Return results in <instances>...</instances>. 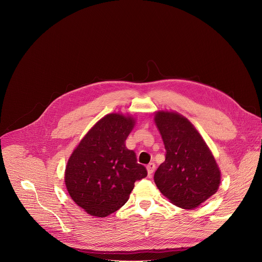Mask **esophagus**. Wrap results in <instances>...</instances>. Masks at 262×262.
I'll list each match as a JSON object with an SVG mask.
<instances>
[{
    "instance_id": "1",
    "label": "esophagus",
    "mask_w": 262,
    "mask_h": 262,
    "mask_svg": "<svg viewBox=\"0 0 262 262\" xmlns=\"http://www.w3.org/2000/svg\"><path fill=\"white\" fill-rule=\"evenodd\" d=\"M154 170H155V163H153V162L149 163V164L147 165V171H148V176H149V177H152V174H153Z\"/></svg>"
}]
</instances>
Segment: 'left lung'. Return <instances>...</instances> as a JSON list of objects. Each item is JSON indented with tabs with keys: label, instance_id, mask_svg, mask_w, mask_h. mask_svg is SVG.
<instances>
[{
	"label": "left lung",
	"instance_id": "left-lung-1",
	"mask_svg": "<svg viewBox=\"0 0 262 262\" xmlns=\"http://www.w3.org/2000/svg\"><path fill=\"white\" fill-rule=\"evenodd\" d=\"M155 123L166 150L154 174L159 191L174 205L193 209L214 195L221 171L206 143L183 115L158 111Z\"/></svg>",
	"mask_w": 262,
	"mask_h": 262
}]
</instances>
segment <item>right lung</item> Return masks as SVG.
Returning a JSON list of instances; mask_svg holds the SVG:
<instances>
[{
	"label": "right lung",
	"instance_id": "right-lung-1",
	"mask_svg": "<svg viewBox=\"0 0 262 262\" xmlns=\"http://www.w3.org/2000/svg\"><path fill=\"white\" fill-rule=\"evenodd\" d=\"M135 119L111 113L100 119L80 141L65 169L71 199L89 214L105 217L123 206L135 182L147 177L136 153L125 147Z\"/></svg>",
	"mask_w": 262,
	"mask_h": 262
}]
</instances>
